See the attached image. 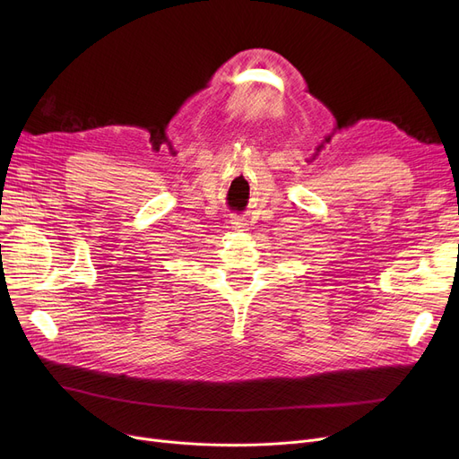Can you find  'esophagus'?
<instances>
[{
    "label": "esophagus",
    "mask_w": 459,
    "mask_h": 459,
    "mask_svg": "<svg viewBox=\"0 0 459 459\" xmlns=\"http://www.w3.org/2000/svg\"><path fill=\"white\" fill-rule=\"evenodd\" d=\"M230 227H232L234 230H246L247 223H246V220H244V217H239V215H234V217H232V220H230Z\"/></svg>",
    "instance_id": "obj_1"
}]
</instances>
